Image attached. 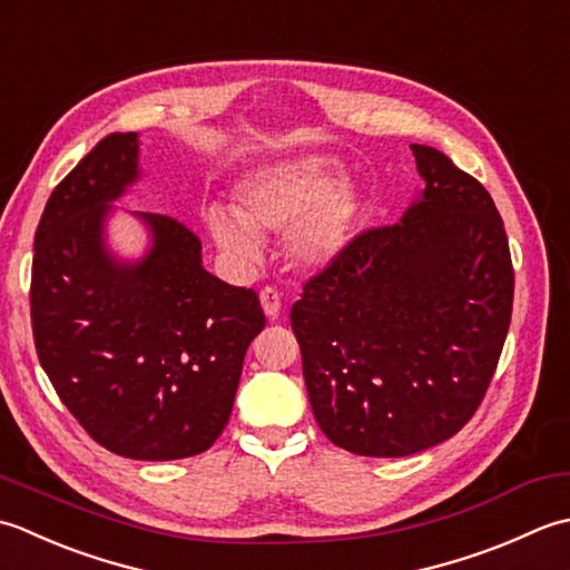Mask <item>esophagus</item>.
Here are the masks:
<instances>
[{"label": "esophagus", "mask_w": 570, "mask_h": 570, "mask_svg": "<svg viewBox=\"0 0 570 570\" xmlns=\"http://www.w3.org/2000/svg\"><path fill=\"white\" fill-rule=\"evenodd\" d=\"M261 307L265 312V317L275 322L277 317H281V307H283L281 293H277V289H273V287L261 289Z\"/></svg>", "instance_id": "obj_1"}]
</instances>
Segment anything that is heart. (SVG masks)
<instances>
[{
    "label": "heart",
    "mask_w": 570,
    "mask_h": 570,
    "mask_svg": "<svg viewBox=\"0 0 570 570\" xmlns=\"http://www.w3.org/2000/svg\"><path fill=\"white\" fill-rule=\"evenodd\" d=\"M340 161L302 155L255 169L234 189V214L214 206L204 228L214 246L240 265L261 258L265 236H285L287 255L305 271H324L352 246L364 212V196L340 179Z\"/></svg>",
    "instance_id": "heart-1"
}]
</instances>
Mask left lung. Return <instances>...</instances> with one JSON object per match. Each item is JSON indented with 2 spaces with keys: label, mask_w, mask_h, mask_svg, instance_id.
<instances>
[{
  "label": "left lung",
  "mask_w": 570,
  "mask_h": 570,
  "mask_svg": "<svg viewBox=\"0 0 570 570\" xmlns=\"http://www.w3.org/2000/svg\"><path fill=\"white\" fill-rule=\"evenodd\" d=\"M411 149L417 199L399 224L358 234L289 309L317 425L364 458L455 435L512 320V255L492 196L438 149Z\"/></svg>",
  "instance_id": "left-lung-1"
}]
</instances>
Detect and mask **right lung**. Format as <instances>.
Here are the masks:
<instances>
[{"instance_id":"add662e5","label":"right lung","mask_w":570,"mask_h":570,"mask_svg":"<svg viewBox=\"0 0 570 570\" xmlns=\"http://www.w3.org/2000/svg\"><path fill=\"white\" fill-rule=\"evenodd\" d=\"M139 179V135L112 132L53 189L33 238L31 327L39 362L88 435L130 460H181L224 431L258 295L202 265L179 220L132 212L149 248L108 246L112 204Z\"/></svg>"}]
</instances>
